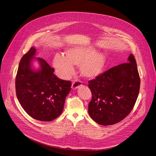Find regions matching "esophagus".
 <instances>
[{
  "label": "esophagus",
  "mask_w": 156,
  "mask_h": 156,
  "mask_svg": "<svg viewBox=\"0 0 156 156\" xmlns=\"http://www.w3.org/2000/svg\"><path fill=\"white\" fill-rule=\"evenodd\" d=\"M80 86H81V82L79 80H76L72 82V87L73 89L76 90L77 88H78Z\"/></svg>",
  "instance_id": "34e87169"
}]
</instances>
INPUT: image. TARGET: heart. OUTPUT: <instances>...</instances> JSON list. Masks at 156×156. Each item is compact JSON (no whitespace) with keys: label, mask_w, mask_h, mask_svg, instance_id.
I'll return each instance as SVG.
<instances>
[{"label":"heart","mask_w":156,"mask_h":156,"mask_svg":"<svg viewBox=\"0 0 156 156\" xmlns=\"http://www.w3.org/2000/svg\"><path fill=\"white\" fill-rule=\"evenodd\" d=\"M106 56L103 53H96L90 47H75L68 49L65 56L57 54L53 59V66L60 76L68 78L73 73V65L80 66L81 75L87 79H94L100 76L105 68Z\"/></svg>","instance_id":"1"}]
</instances>
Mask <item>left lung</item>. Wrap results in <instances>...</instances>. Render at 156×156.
Here are the masks:
<instances>
[{
    "label": "left lung",
    "mask_w": 156,
    "mask_h": 156,
    "mask_svg": "<svg viewBox=\"0 0 156 156\" xmlns=\"http://www.w3.org/2000/svg\"><path fill=\"white\" fill-rule=\"evenodd\" d=\"M127 60L88 81L92 93L88 112L99 124L119 122L129 114L136 103L140 77L134 55L130 54Z\"/></svg>",
    "instance_id": "left-lung-1"
}]
</instances>
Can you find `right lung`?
<instances>
[{
  "mask_svg": "<svg viewBox=\"0 0 156 156\" xmlns=\"http://www.w3.org/2000/svg\"><path fill=\"white\" fill-rule=\"evenodd\" d=\"M32 47L20 62L16 78L18 100L30 116L40 121H51L63 111L65 98L71 90V81L56 76L54 68L41 58L34 56ZM38 61L41 68H32V62Z\"/></svg>",
  "mask_w": 156,
  "mask_h": 156,
  "instance_id": "1",
  "label": "right lung"
}]
</instances>
